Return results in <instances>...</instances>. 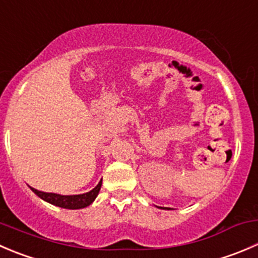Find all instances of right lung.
I'll return each instance as SVG.
<instances>
[{
	"mask_svg": "<svg viewBox=\"0 0 258 258\" xmlns=\"http://www.w3.org/2000/svg\"><path fill=\"white\" fill-rule=\"evenodd\" d=\"M102 186V180L98 182L96 187L91 190L88 192H84V194H77V196H61V194H55V192H45L40 191V190L34 189V187L30 186V189L36 194L39 198H41L42 201L47 202V203L52 204V206L60 207V208L66 209H82L86 208V207L91 206L94 202V199L97 198V196L99 194V190Z\"/></svg>",
	"mask_w": 258,
	"mask_h": 258,
	"instance_id": "obj_1",
	"label": "right lung"
}]
</instances>
